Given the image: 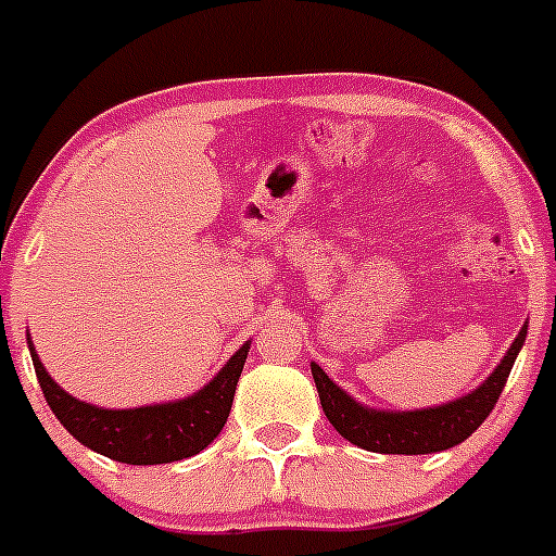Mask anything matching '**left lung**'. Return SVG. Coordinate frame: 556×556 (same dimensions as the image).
<instances>
[{"label":"left lung","instance_id":"1","mask_svg":"<svg viewBox=\"0 0 556 556\" xmlns=\"http://www.w3.org/2000/svg\"><path fill=\"white\" fill-rule=\"evenodd\" d=\"M525 336L527 325L519 330L501 366L492 371V377L479 390L459 397V401L446 403V406L419 408V412H377V408L361 406L339 384L330 382L323 368L314 366V363L312 377L317 384L325 417L350 444L379 454L444 452L450 446L463 444L490 417L503 387L508 382V374H511L521 344H525Z\"/></svg>","mask_w":556,"mask_h":556}]
</instances>
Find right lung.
Instances as JSON below:
<instances>
[{"instance_id": "obj_1", "label": "right lung", "mask_w": 556, "mask_h": 556, "mask_svg": "<svg viewBox=\"0 0 556 556\" xmlns=\"http://www.w3.org/2000/svg\"><path fill=\"white\" fill-rule=\"evenodd\" d=\"M31 363L50 412L88 450L128 465H161L193 457L217 439L231 414L250 341L226 363L204 390L185 401L142 408H97L61 390L39 363L29 341Z\"/></svg>"}]
</instances>
